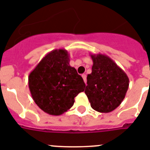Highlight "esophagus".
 Here are the masks:
<instances>
[{
    "instance_id": "obj_1",
    "label": "esophagus",
    "mask_w": 150,
    "mask_h": 150,
    "mask_svg": "<svg viewBox=\"0 0 150 150\" xmlns=\"http://www.w3.org/2000/svg\"><path fill=\"white\" fill-rule=\"evenodd\" d=\"M81 76H82V78H83V79H84V83H87V75H85V74H83L82 75H81Z\"/></svg>"
}]
</instances>
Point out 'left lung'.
<instances>
[{"label": "left lung", "mask_w": 150, "mask_h": 150, "mask_svg": "<svg viewBox=\"0 0 150 150\" xmlns=\"http://www.w3.org/2000/svg\"><path fill=\"white\" fill-rule=\"evenodd\" d=\"M92 72L87 77L84 93L92 109L108 113L116 109L125 97L129 79L126 73L108 56L91 54Z\"/></svg>", "instance_id": "left-lung-1"}]
</instances>
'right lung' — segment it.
<instances>
[{
	"label": "right lung",
	"instance_id": "obj_1",
	"mask_svg": "<svg viewBox=\"0 0 150 150\" xmlns=\"http://www.w3.org/2000/svg\"><path fill=\"white\" fill-rule=\"evenodd\" d=\"M69 61L67 50L56 49L43 57L28 76L32 99L41 110L51 115L67 112L85 88L84 80Z\"/></svg>",
	"mask_w": 150,
	"mask_h": 150
}]
</instances>
